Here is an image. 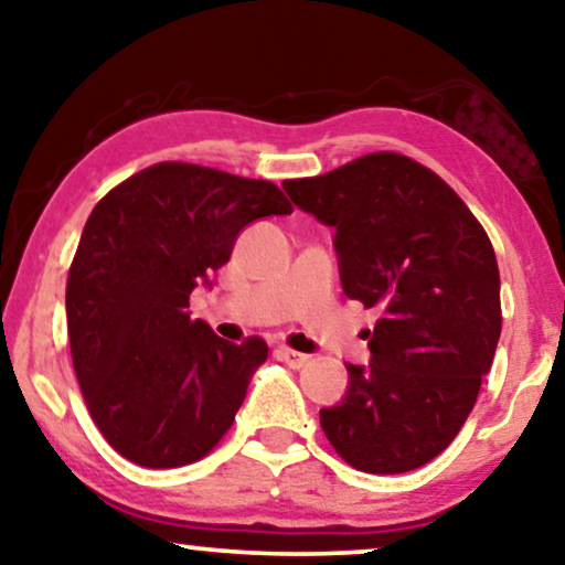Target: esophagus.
<instances>
[{"label": "esophagus", "instance_id": "1", "mask_svg": "<svg viewBox=\"0 0 565 565\" xmlns=\"http://www.w3.org/2000/svg\"><path fill=\"white\" fill-rule=\"evenodd\" d=\"M275 354H277V358H280L282 362H288L290 367H303L306 362H308V354H303V352H296V350H290V347H285V344L277 347Z\"/></svg>", "mask_w": 565, "mask_h": 565}]
</instances>
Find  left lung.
I'll use <instances>...</instances> for the list:
<instances>
[{
	"mask_svg": "<svg viewBox=\"0 0 565 565\" xmlns=\"http://www.w3.org/2000/svg\"><path fill=\"white\" fill-rule=\"evenodd\" d=\"M282 188L337 228L344 296L381 313L370 365H347V396L321 408L323 435L365 473L427 466L473 412L499 344L489 234L443 177L396 151Z\"/></svg>",
	"mask_w": 565,
	"mask_h": 565,
	"instance_id": "8db88e82",
	"label": "left lung"
}]
</instances>
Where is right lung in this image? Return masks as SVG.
<instances>
[{
	"label": "right lung",
	"mask_w": 565,
	"mask_h": 565,
	"mask_svg": "<svg viewBox=\"0 0 565 565\" xmlns=\"http://www.w3.org/2000/svg\"><path fill=\"white\" fill-rule=\"evenodd\" d=\"M288 213L277 184L188 161L141 169L95 205L68 267V344L92 422L126 460L190 466L231 429L267 342L215 337L190 292L246 223Z\"/></svg>",
	"instance_id": "obj_1"
}]
</instances>
